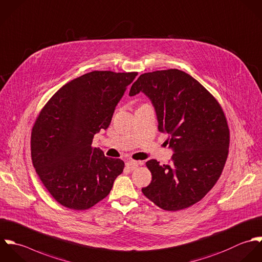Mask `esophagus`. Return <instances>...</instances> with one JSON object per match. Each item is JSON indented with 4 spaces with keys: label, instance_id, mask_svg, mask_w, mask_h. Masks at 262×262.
<instances>
[{
    "label": "esophagus",
    "instance_id": "34e87169",
    "mask_svg": "<svg viewBox=\"0 0 262 262\" xmlns=\"http://www.w3.org/2000/svg\"><path fill=\"white\" fill-rule=\"evenodd\" d=\"M139 162H136V161H128L127 163H126V167L129 169V170H131V171H133V170H135L138 166H139Z\"/></svg>",
    "mask_w": 262,
    "mask_h": 262
}]
</instances>
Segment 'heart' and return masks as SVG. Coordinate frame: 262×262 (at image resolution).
<instances>
[{
  "label": "heart",
  "instance_id": "1",
  "mask_svg": "<svg viewBox=\"0 0 262 262\" xmlns=\"http://www.w3.org/2000/svg\"><path fill=\"white\" fill-rule=\"evenodd\" d=\"M145 105H148V104H142L141 106H145ZM141 106H140V107H141Z\"/></svg>",
  "mask_w": 262,
  "mask_h": 262
}]
</instances>
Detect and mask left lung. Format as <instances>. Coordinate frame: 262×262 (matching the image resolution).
Segmentation results:
<instances>
[{"mask_svg": "<svg viewBox=\"0 0 262 262\" xmlns=\"http://www.w3.org/2000/svg\"><path fill=\"white\" fill-rule=\"evenodd\" d=\"M143 92L156 110L159 131L169 134L171 163H146L152 180L143 194L176 211L200 201L225 167L230 144L226 116L217 100L189 74L169 69L141 74L129 95Z\"/></svg>", "mask_w": 262, "mask_h": 262, "instance_id": "left-lung-1", "label": "left lung"}]
</instances>
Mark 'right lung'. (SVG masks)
Segmentation results:
<instances>
[{
	"label": "right lung",
	"mask_w": 262,
	"mask_h": 262,
	"mask_svg": "<svg viewBox=\"0 0 262 262\" xmlns=\"http://www.w3.org/2000/svg\"><path fill=\"white\" fill-rule=\"evenodd\" d=\"M137 72L92 71L60 88L31 133L33 167L51 195L70 209H88L106 197L124 162L92 147Z\"/></svg>",
	"instance_id": "obj_1"
}]
</instances>
